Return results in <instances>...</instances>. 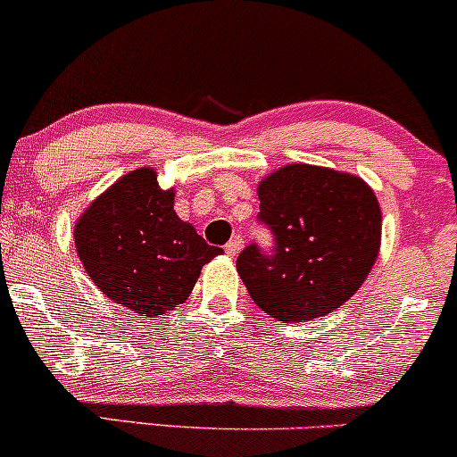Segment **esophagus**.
Returning a JSON list of instances; mask_svg holds the SVG:
<instances>
[{
  "mask_svg": "<svg viewBox=\"0 0 457 457\" xmlns=\"http://www.w3.org/2000/svg\"><path fill=\"white\" fill-rule=\"evenodd\" d=\"M243 236H234L232 240H229L228 245H225V253L229 255V258H234V255L240 253V249H243Z\"/></svg>",
  "mask_w": 457,
  "mask_h": 457,
  "instance_id": "obj_1",
  "label": "esophagus"
}]
</instances>
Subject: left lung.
Masks as SVG:
<instances>
[{
	"label": "left lung",
	"instance_id": "8db88e82",
	"mask_svg": "<svg viewBox=\"0 0 457 457\" xmlns=\"http://www.w3.org/2000/svg\"><path fill=\"white\" fill-rule=\"evenodd\" d=\"M258 219L275 236L249 245L236 269L251 298L277 322L327 316L363 286L378 258V199L359 176L295 162L258 187Z\"/></svg>",
	"mask_w": 457,
	"mask_h": 457
}]
</instances>
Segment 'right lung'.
Returning a JSON list of instances; mask_svg holds the SVG:
<instances>
[{
	"label": "right lung",
	"instance_id": "1",
	"mask_svg": "<svg viewBox=\"0 0 457 457\" xmlns=\"http://www.w3.org/2000/svg\"><path fill=\"white\" fill-rule=\"evenodd\" d=\"M83 269L104 296L145 318L185 303L202 266L223 253L174 211V188L162 191L152 167L113 182L75 225Z\"/></svg>",
	"mask_w": 457,
	"mask_h": 457
}]
</instances>
